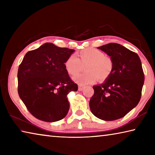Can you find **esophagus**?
<instances>
[{"mask_svg": "<svg viewBox=\"0 0 155 155\" xmlns=\"http://www.w3.org/2000/svg\"><path fill=\"white\" fill-rule=\"evenodd\" d=\"M83 88H84V87L83 85H78V91H82L83 90Z\"/></svg>", "mask_w": 155, "mask_h": 155, "instance_id": "34e87169", "label": "esophagus"}]
</instances>
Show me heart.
<instances>
[{"mask_svg": "<svg viewBox=\"0 0 155 155\" xmlns=\"http://www.w3.org/2000/svg\"><path fill=\"white\" fill-rule=\"evenodd\" d=\"M77 57L70 55L65 61V68L71 76L77 75L82 71L83 67L87 72L78 74L74 81L80 85H85L95 82L98 78L104 81L111 75L114 63L109 57L96 48L84 49L77 54Z\"/></svg>", "mask_w": 155, "mask_h": 155, "instance_id": "b5f03b06", "label": "heart"}]
</instances>
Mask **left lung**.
<instances>
[{
  "instance_id": "left-lung-1",
  "label": "left lung",
  "mask_w": 155,
  "mask_h": 155,
  "mask_svg": "<svg viewBox=\"0 0 155 155\" xmlns=\"http://www.w3.org/2000/svg\"><path fill=\"white\" fill-rule=\"evenodd\" d=\"M98 48L110 57L114 68L104 83L93 86L90 107L98 118L113 121L122 118L137 105L144 74L138 54L121 44L109 43Z\"/></svg>"
}]
</instances>
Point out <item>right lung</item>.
<instances>
[{
  "instance_id": "add662e5",
  "label": "right lung",
  "mask_w": 155,
  "mask_h": 155,
  "mask_svg": "<svg viewBox=\"0 0 155 155\" xmlns=\"http://www.w3.org/2000/svg\"><path fill=\"white\" fill-rule=\"evenodd\" d=\"M74 50L45 43L28 51L18 68V94L36 118L53 122L66 116L68 94L78 90L70 79L65 61Z\"/></svg>"
}]
</instances>
